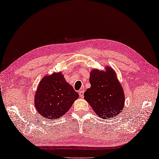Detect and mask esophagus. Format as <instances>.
Returning <instances> with one entry per match:
<instances>
[{"label":"esophagus","instance_id":"esophagus-1","mask_svg":"<svg viewBox=\"0 0 159 159\" xmlns=\"http://www.w3.org/2000/svg\"><path fill=\"white\" fill-rule=\"evenodd\" d=\"M84 92L83 90H80L79 91V94H80V97L81 98L84 97Z\"/></svg>","mask_w":159,"mask_h":159}]
</instances>
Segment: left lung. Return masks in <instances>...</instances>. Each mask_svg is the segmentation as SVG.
Returning <instances> with one entry per match:
<instances>
[{
    "label": "left lung",
    "instance_id": "obj_1",
    "mask_svg": "<svg viewBox=\"0 0 159 159\" xmlns=\"http://www.w3.org/2000/svg\"><path fill=\"white\" fill-rule=\"evenodd\" d=\"M90 88L84 93V99L96 114L104 119L115 117L122 111L125 94L115 72L110 67L107 71L93 70L90 77Z\"/></svg>",
    "mask_w": 159,
    "mask_h": 159
}]
</instances>
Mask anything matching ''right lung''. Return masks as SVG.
Instances as JSON below:
<instances>
[{"mask_svg":"<svg viewBox=\"0 0 159 159\" xmlns=\"http://www.w3.org/2000/svg\"><path fill=\"white\" fill-rule=\"evenodd\" d=\"M79 94L66 82L61 73L43 77L38 86L34 105L39 114L48 119L61 117Z\"/></svg>","mask_w":159,"mask_h":159,"instance_id":"obj_1","label":"right lung"}]
</instances>
